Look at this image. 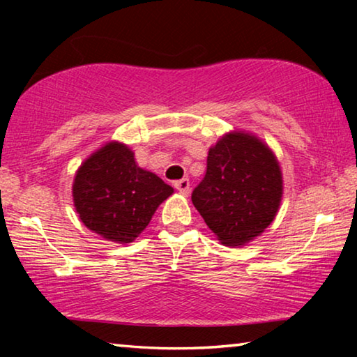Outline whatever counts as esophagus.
Returning a JSON list of instances; mask_svg holds the SVG:
<instances>
[{
    "instance_id": "esophagus-1",
    "label": "esophagus",
    "mask_w": 357,
    "mask_h": 357,
    "mask_svg": "<svg viewBox=\"0 0 357 357\" xmlns=\"http://www.w3.org/2000/svg\"><path fill=\"white\" fill-rule=\"evenodd\" d=\"M174 187H176V190H179V193H183V195H189L190 183H189V179H187V178L176 181V183H174Z\"/></svg>"
}]
</instances>
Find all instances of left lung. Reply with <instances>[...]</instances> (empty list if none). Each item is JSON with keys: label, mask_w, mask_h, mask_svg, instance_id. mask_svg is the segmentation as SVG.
<instances>
[{"label": "left lung", "mask_w": 357, "mask_h": 357, "mask_svg": "<svg viewBox=\"0 0 357 357\" xmlns=\"http://www.w3.org/2000/svg\"><path fill=\"white\" fill-rule=\"evenodd\" d=\"M283 179L277 157L258 137L228 132L209 148L206 174L192 203L223 245H245L279 211Z\"/></svg>", "instance_id": "8db88e82"}]
</instances>
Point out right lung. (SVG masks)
<instances>
[{
	"instance_id": "1",
	"label": "right lung",
	"mask_w": 357,
	"mask_h": 357,
	"mask_svg": "<svg viewBox=\"0 0 357 357\" xmlns=\"http://www.w3.org/2000/svg\"><path fill=\"white\" fill-rule=\"evenodd\" d=\"M173 193L157 174L137 165L128 144L110 142L75 173L72 197L84 227L107 241L129 244Z\"/></svg>"
}]
</instances>
